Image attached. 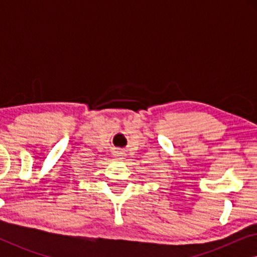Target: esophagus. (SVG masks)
Wrapping results in <instances>:
<instances>
[{
  "label": "esophagus",
  "instance_id": "1",
  "mask_svg": "<svg viewBox=\"0 0 257 257\" xmlns=\"http://www.w3.org/2000/svg\"><path fill=\"white\" fill-rule=\"evenodd\" d=\"M114 156L117 158H122L125 156V153H124V151H121V150H115L114 151Z\"/></svg>",
  "mask_w": 257,
  "mask_h": 257
}]
</instances>
